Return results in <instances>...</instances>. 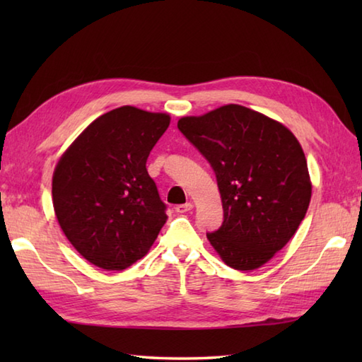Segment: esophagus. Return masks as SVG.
Here are the masks:
<instances>
[{"label": "esophagus", "mask_w": 362, "mask_h": 362, "mask_svg": "<svg viewBox=\"0 0 362 362\" xmlns=\"http://www.w3.org/2000/svg\"><path fill=\"white\" fill-rule=\"evenodd\" d=\"M191 210H193V204H191V202H187V204H182V205H177V206H175V211L179 213V214L188 213V211H191Z\"/></svg>", "instance_id": "34e87169"}]
</instances>
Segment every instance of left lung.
Wrapping results in <instances>:
<instances>
[{
	"label": "left lung",
	"instance_id": "obj_1",
	"mask_svg": "<svg viewBox=\"0 0 362 362\" xmlns=\"http://www.w3.org/2000/svg\"><path fill=\"white\" fill-rule=\"evenodd\" d=\"M216 174L222 226L206 233L222 261L253 271L288 244L311 201L302 146L281 122L228 104L177 122Z\"/></svg>",
	"mask_w": 362,
	"mask_h": 362
}]
</instances>
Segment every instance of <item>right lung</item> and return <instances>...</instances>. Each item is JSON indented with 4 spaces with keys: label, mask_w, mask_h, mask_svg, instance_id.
<instances>
[{
    "label": "right lung",
    "mask_w": 362,
    "mask_h": 362,
    "mask_svg": "<svg viewBox=\"0 0 362 362\" xmlns=\"http://www.w3.org/2000/svg\"><path fill=\"white\" fill-rule=\"evenodd\" d=\"M169 115L124 105L96 118L60 157L52 204L60 228L81 255L105 271L143 258L168 219L149 153Z\"/></svg>",
    "instance_id": "1"
}]
</instances>
